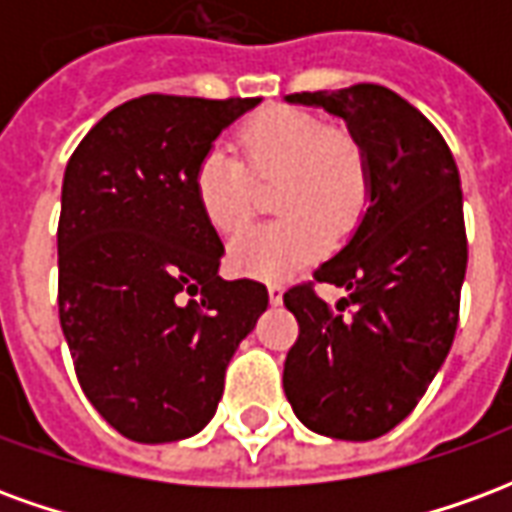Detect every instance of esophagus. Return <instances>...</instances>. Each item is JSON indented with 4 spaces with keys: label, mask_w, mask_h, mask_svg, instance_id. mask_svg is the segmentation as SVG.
Wrapping results in <instances>:
<instances>
[{
    "label": "esophagus",
    "mask_w": 512,
    "mask_h": 512,
    "mask_svg": "<svg viewBox=\"0 0 512 512\" xmlns=\"http://www.w3.org/2000/svg\"><path fill=\"white\" fill-rule=\"evenodd\" d=\"M282 293H285V288H282L279 282H271V285H268V301H271V304H282Z\"/></svg>",
    "instance_id": "34e87169"
}]
</instances>
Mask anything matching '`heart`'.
<instances>
[{"label": "heart", "mask_w": 512, "mask_h": 512, "mask_svg": "<svg viewBox=\"0 0 512 512\" xmlns=\"http://www.w3.org/2000/svg\"><path fill=\"white\" fill-rule=\"evenodd\" d=\"M235 153L211 147L194 169V197L216 233L235 235L255 213V178H274V222L235 238L233 266L282 279L312 263L337 235L351 233L370 197V167L348 128L326 126L301 106H268L241 123Z\"/></svg>", "instance_id": "b5f03b06"}]
</instances>
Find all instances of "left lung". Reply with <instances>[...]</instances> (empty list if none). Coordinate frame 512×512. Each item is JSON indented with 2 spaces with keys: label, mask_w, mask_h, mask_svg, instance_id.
Listing matches in <instances>:
<instances>
[{
  "label": "left lung",
  "mask_w": 512,
  "mask_h": 512,
  "mask_svg": "<svg viewBox=\"0 0 512 512\" xmlns=\"http://www.w3.org/2000/svg\"><path fill=\"white\" fill-rule=\"evenodd\" d=\"M288 101L351 126L367 153L370 205L348 246L282 299L299 321L282 384L315 433L378 439L414 411L455 340L469 260L461 175L436 126L381 84ZM318 281L349 296L329 308Z\"/></svg>",
  "instance_id": "left-lung-1"
}]
</instances>
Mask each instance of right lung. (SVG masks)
I'll return each mask as SVG.
<instances>
[{"mask_svg": "<svg viewBox=\"0 0 512 512\" xmlns=\"http://www.w3.org/2000/svg\"><path fill=\"white\" fill-rule=\"evenodd\" d=\"M257 101L142 95L98 120L65 167L62 334L87 400L131 441L205 428L268 307L263 282L219 277L224 246L194 197L200 158Z\"/></svg>", "mask_w": 512, "mask_h": 512, "instance_id": "obj_1", "label": "right lung"}]
</instances>
